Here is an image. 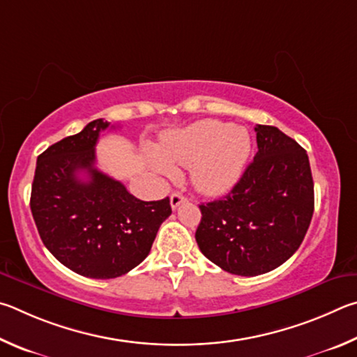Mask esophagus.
<instances>
[{
  "instance_id": "esophagus-1",
  "label": "esophagus",
  "mask_w": 357,
  "mask_h": 357,
  "mask_svg": "<svg viewBox=\"0 0 357 357\" xmlns=\"http://www.w3.org/2000/svg\"><path fill=\"white\" fill-rule=\"evenodd\" d=\"M186 201V197L182 195V192H178V191H175V192H172L171 195V207L175 210L178 207L180 204H183Z\"/></svg>"
}]
</instances>
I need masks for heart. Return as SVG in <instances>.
Returning <instances> with one entry per match:
<instances>
[{
	"label": "heart",
	"instance_id": "b5f03b06",
	"mask_svg": "<svg viewBox=\"0 0 357 357\" xmlns=\"http://www.w3.org/2000/svg\"><path fill=\"white\" fill-rule=\"evenodd\" d=\"M251 147L245 127L204 119L162 136L160 155L152 156V165L165 175L175 174L172 165L190 166L192 186L204 195L216 196L238 182Z\"/></svg>",
	"mask_w": 357,
	"mask_h": 357
}]
</instances>
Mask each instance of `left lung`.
Here are the masks:
<instances>
[{"label": "left lung", "mask_w": 357, "mask_h": 357, "mask_svg": "<svg viewBox=\"0 0 357 357\" xmlns=\"http://www.w3.org/2000/svg\"><path fill=\"white\" fill-rule=\"evenodd\" d=\"M254 161L227 196L201 204L196 241L224 271L259 276L298 251L314 215L309 156L290 136L257 125Z\"/></svg>", "instance_id": "obj_1"}]
</instances>
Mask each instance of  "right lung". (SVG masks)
Instances as JSON below:
<instances>
[{
	"mask_svg": "<svg viewBox=\"0 0 357 357\" xmlns=\"http://www.w3.org/2000/svg\"><path fill=\"white\" fill-rule=\"evenodd\" d=\"M109 122L97 119L37 156L31 211L43 245L62 265L112 279L147 257L169 197L144 202L96 167V146Z\"/></svg>",
	"mask_w": 357,
	"mask_h": 357,
	"instance_id": "1",
	"label": "right lung"
}]
</instances>
